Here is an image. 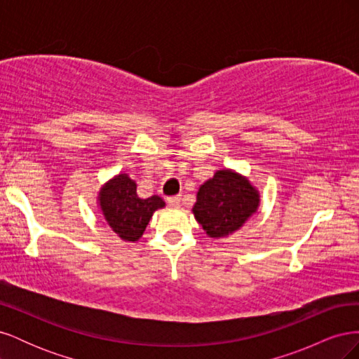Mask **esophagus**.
I'll return each mask as SVG.
<instances>
[{"mask_svg": "<svg viewBox=\"0 0 359 359\" xmlns=\"http://www.w3.org/2000/svg\"><path fill=\"white\" fill-rule=\"evenodd\" d=\"M168 203H169L170 206H173V208H177V206H180V203H181V196L168 198Z\"/></svg>", "mask_w": 359, "mask_h": 359, "instance_id": "esophagus-1", "label": "esophagus"}]
</instances>
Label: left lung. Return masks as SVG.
Masks as SVG:
<instances>
[{
  "instance_id": "1",
  "label": "left lung",
  "mask_w": 359,
  "mask_h": 359,
  "mask_svg": "<svg viewBox=\"0 0 359 359\" xmlns=\"http://www.w3.org/2000/svg\"><path fill=\"white\" fill-rule=\"evenodd\" d=\"M260 205L259 190L233 169H220L198 190L193 214L210 238L220 240L240 231Z\"/></svg>"
}]
</instances>
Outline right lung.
Wrapping results in <instances>:
<instances>
[{"instance_id":"right-lung-1","label":"right lung","mask_w":359,"mask_h":359,"mask_svg":"<svg viewBox=\"0 0 359 359\" xmlns=\"http://www.w3.org/2000/svg\"><path fill=\"white\" fill-rule=\"evenodd\" d=\"M136 181L118 173L100 189L97 203L107 226L126 243H136L144 235L153 214L165 208L160 196L142 199L136 193Z\"/></svg>"}]
</instances>
